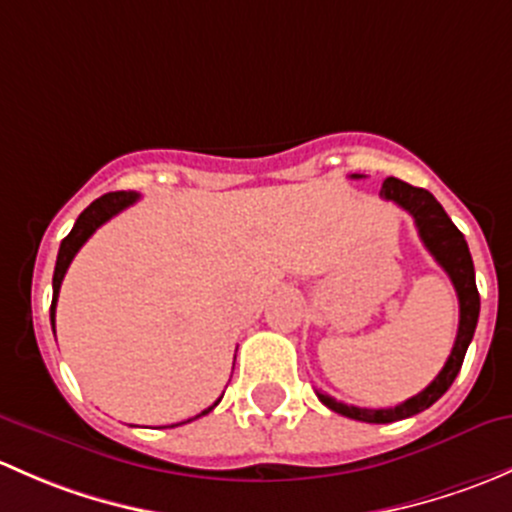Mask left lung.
Wrapping results in <instances>:
<instances>
[{"label":"left lung","mask_w":512,"mask_h":512,"mask_svg":"<svg viewBox=\"0 0 512 512\" xmlns=\"http://www.w3.org/2000/svg\"><path fill=\"white\" fill-rule=\"evenodd\" d=\"M360 177V175H352ZM379 197L394 202L397 207H402L404 212H409L414 217L416 231H419L421 241L429 249V254L436 258L441 268L449 273L453 288L458 295V333L456 342H453V350L446 360L444 370L436 374L434 382L426 389H421L419 394L407 402L397 404L392 409H362V407H350V404H342L337 399L328 397V394L318 392V399L333 412L347 416V419L355 421H367V424H392V421L409 419V416L424 412L431 404L439 402L446 394V389L451 387L453 379H456L458 370L463 365V357H466L468 345H471L473 333H476L478 313H481V295L476 288V271H473V258L468 251L466 239H463L461 231L456 229V224L449 219V214L444 212L436 197L431 192L421 187H412V184L402 182L397 177L384 179L382 189H379Z\"/></svg>","instance_id":"1"}]
</instances>
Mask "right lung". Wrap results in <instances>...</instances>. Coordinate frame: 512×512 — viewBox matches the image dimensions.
Segmentation results:
<instances>
[{"mask_svg":"<svg viewBox=\"0 0 512 512\" xmlns=\"http://www.w3.org/2000/svg\"><path fill=\"white\" fill-rule=\"evenodd\" d=\"M138 199H140L138 192H108V194H103V197H98L96 202L91 204V207L83 209L81 217H78L76 224H73L71 234H68L66 239L61 241L59 258H56V268H54V300H51V325H54V333H56V300H59L61 281H63V276H66L68 266H71L73 256H76L78 249H81V246L86 244L88 239H91L93 231H96L98 226H103L105 221L113 219L115 214L123 212V209H128L130 204H135ZM221 397H224V394H221ZM221 397L212 404V407L204 409L202 414L194 416V419H199V416L212 412V409L221 402ZM187 421H192V419H187ZM187 421H182V424H187ZM175 426H179V424H175Z\"/></svg>","mask_w":512,"mask_h":512,"instance_id":"add662e5","label":"right lung"}]
</instances>
